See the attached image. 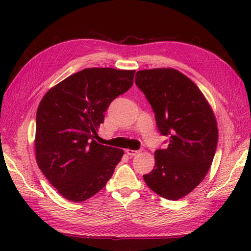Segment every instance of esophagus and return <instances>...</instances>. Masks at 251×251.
I'll return each instance as SVG.
<instances>
[{
    "instance_id": "34e87169",
    "label": "esophagus",
    "mask_w": 251,
    "mask_h": 251,
    "mask_svg": "<svg viewBox=\"0 0 251 251\" xmlns=\"http://www.w3.org/2000/svg\"><path fill=\"white\" fill-rule=\"evenodd\" d=\"M126 153L128 154L129 156H135V155H137L138 153H140V151L139 150H130V149H127Z\"/></svg>"
}]
</instances>
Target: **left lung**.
Returning <instances> with one entry per match:
<instances>
[{
  "instance_id": "1",
  "label": "left lung",
  "mask_w": 251,
  "mask_h": 251,
  "mask_svg": "<svg viewBox=\"0 0 251 251\" xmlns=\"http://www.w3.org/2000/svg\"><path fill=\"white\" fill-rule=\"evenodd\" d=\"M135 83L168 143L155 151V166L143 179L159 196L179 200L201 182L211 166L218 143L215 114L200 88L175 69L138 71Z\"/></svg>"
}]
</instances>
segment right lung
Segmentation results:
<instances>
[{
    "instance_id": "add662e5",
    "label": "right lung",
    "mask_w": 251,
    "mask_h": 251,
    "mask_svg": "<svg viewBox=\"0 0 251 251\" xmlns=\"http://www.w3.org/2000/svg\"><path fill=\"white\" fill-rule=\"evenodd\" d=\"M135 70L88 68L50 88L36 112L35 157L61 196L83 201L102 190L124 151L95 140L104 113L134 83Z\"/></svg>"
}]
</instances>
